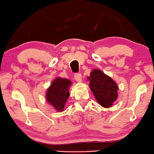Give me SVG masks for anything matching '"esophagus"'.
<instances>
[{
  "label": "esophagus",
  "instance_id": "obj_1",
  "mask_svg": "<svg viewBox=\"0 0 154 154\" xmlns=\"http://www.w3.org/2000/svg\"><path fill=\"white\" fill-rule=\"evenodd\" d=\"M74 78H75V81L78 82H82V74L81 73H75L74 75Z\"/></svg>",
  "mask_w": 154,
  "mask_h": 154
}]
</instances>
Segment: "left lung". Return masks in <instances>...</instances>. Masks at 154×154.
Listing matches in <instances>:
<instances>
[{
  "label": "left lung",
  "mask_w": 154,
  "mask_h": 154,
  "mask_svg": "<svg viewBox=\"0 0 154 154\" xmlns=\"http://www.w3.org/2000/svg\"><path fill=\"white\" fill-rule=\"evenodd\" d=\"M90 81V88L95 99L104 108H109L117 98L116 82L101 70L95 69L87 77Z\"/></svg>",
  "instance_id": "1"
}]
</instances>
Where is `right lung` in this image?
Segmentation results:
<instances>
[{"mask_svg":"<svg viewBox=\"0 0 154 154\" xmlns=\"http://www.w3.org/2000/svg\"><path fill=\"white\" fill-rule=\"evenodd\" d=\"M71 82L67 79L57 78L53 81L52 84L46 92V100L51 105L59 112L64 110V105L68 99L69 87Z\"/></svg>","mask_w":154,"mask_h":154,"instance_id":"1","label":"right lung"}]
</instances>
